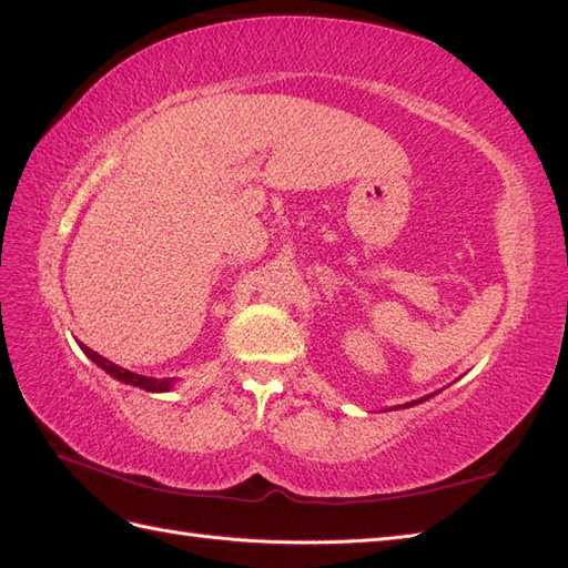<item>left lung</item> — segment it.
Segmentation results:
<instances>
[{
	"label": "left lung",
	"mask_w": 568,
	"mask_h": 568,
	"mask_svg": "<svg viewBox=\"0 0 568 568\" xmlns=\"http://www.w3.org/2000/svg\"><path fill=\"white\" fill-rule=\"evenodd\" d=\"M436 395V393H434ZM428 398H432V395H424V398H419V400H412V403H405L403 407H412V405H419V403H424V400H428Z\"/></svg>",
	"instance_id": "obj_1"
}]
</instances>
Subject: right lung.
<instances>
[{
  "instance_id": "1",
  "label": "right lung",
  "mask_w": 568,
  "mask_h": 568,
  "mask_svg": "<svg viewBox=\"0 0 568 568\" xmlns=\"http://www.w3.org/2000/svg\"><path fill=\"white\" fill-rule=\"evenodd\" d=\"M78 341V338H75ZM78 346H80V351L88 355L94 365H99L101 369H104L106 374H111L113 379H118V382H123V384H130V386H136V388H144V390H149V393H168V390H173V386H175V379H153V376H144V374H134V372H130V369H125V367H120V365H113L111 359H106L104 355H99V353H94L92 348H88L84 346L82 341H78Z\"/></svg>"
}]
</instances>
